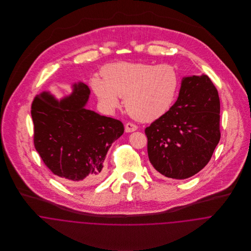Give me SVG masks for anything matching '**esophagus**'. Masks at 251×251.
<instances>
[{
    "label": "esophagus",
    "mask_w": 251,
    "mask_h": 251,
    "mask_svg": "<svg viewBox=\"0 0 251 251\" xmlns=\"http://www.w3.org/2000/svg\"><path fill=\"white\" fill-rule=\"evenodd\" d=\"M138 126L132 123H127L126 124V126H125V129H126V132H133L135 130H137Z\"/></svg>",
    "instance_id": "1"
}]
</instances>
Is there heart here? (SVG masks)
<instances>
[{
    "label": "heart",
    "instance_id": "1",
    "mask_svg": "<svg viewBox=\"0 0 251 251\" xmlns=\"http://www.w3.org/2000/svg\"><path fill=\"white\" fill-rule=\"evenodd\" d=\"M92 79V88L100 104L108 111L124 105L133 118L151 122L170 108L179 88V75L167 64L117 62L101 70Z\"/></svg>",
    "mask_w": 251,
    "mask_h": 251
}]
</instances>
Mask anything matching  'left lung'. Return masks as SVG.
I'll list each match as a JSON object with an SVG mask.
<instances>
[{
	"label": "left lung",
	"mask_w": 251,
	"mask_h": 251,
	"mask_svg": "<svg viewBox=\"0 0 251 251\" xmlns=\"http://www.w3.org/2000/svg\"><path fill=\"white\" fill-rule=\"evenodd\" d=\"M220 101L207 75L183 77L174 105L146 127L148 155L161 175L183 179L210 161L220 139Z\"/></svg>",
	"instance_id": "left-lung-1"
}]
</instances>
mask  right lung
Returning a JSON list of instances; mask_svg holds the SVG:
<instances>
[{
  "label": "right lung",
  "instance_id": "1",
  "mask_svg": "<svg viewBox=\"0 0 251 251\" xmlns=\"http://www.w3.org/2000/svg\"><path fill=\"white\" fill-rule=\"evenodd\" d=\"M90 93L79 82L61 101L43 92L32 103L36 151L46 167L68 184L91 185L102 179L108 150L125 130L121 121L85 108Z\"/></svg>",
  "mask_w": 251,
  "mask_h": 251
}]
</instances>
